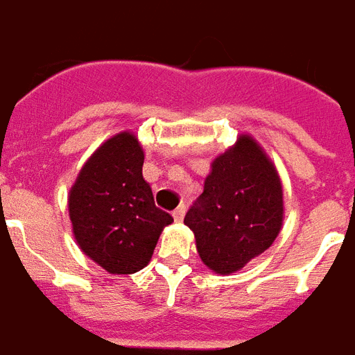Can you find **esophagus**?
Segmentation results:
<instances>
[{"mask_svg": "<svg viewBox=\"0 0 355 355\" xmlns=\"http://www.w3.org/2000/svg\"><path fill=\"white\" fill-rule=\"evenodd\" d=\"M184 213H186V207L184 206H178L175 211H173V218L177 220V223H182V218H184Z\"/></svg>", "mask_w": 355, "mask_h": 355, "instance_id": "esophagus-1", "label": "esophagus"}]
</instances>
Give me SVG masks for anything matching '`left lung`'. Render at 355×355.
<instances>
[{"label":"left lung","instance_id":"obj_1","mask_svg":"<svg viewBox=\"0 0 355 355\" xmlns=\"http://www.w3.org/2000/svg\"><path fill=\"white\" fill-rule=\"evenodd\" d=\"M282 186L264 149L243 135L211 164L184 217L209 270L227 275L272 246L282 226Z\"/></svg>","mask_w":355,"mask_h":355}]
</instances>
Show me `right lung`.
<instances>
[{
	"label": "right lung",
	"instance_id": "obj_1",
	"mask_svg": "<svg viewBox=\"0 0 355 355\" xmlns=\"http://www.w3.org/2000/svg\"><path fill=\"white\" fill-rule=\"evenodd\" d=\"M144 151L132 132H118L83 164L69 193V217L78 246L109 273L148 266L160 233L173 223L155 206L142 177Z\"/></svg>",
	"mask_w": 355,
	"mask_h": 355
}]
</instances>
